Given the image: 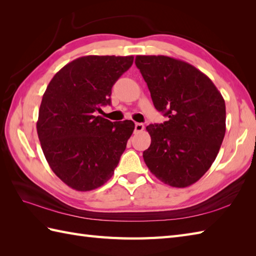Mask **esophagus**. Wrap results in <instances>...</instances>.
<instances>
[{"instance_id": "1", "label": "esophagus", "mask_w": 256, "mask_h": 256, "mask_svg": "<svg viewBox=\"0 0 256 256\" xmlns=\"http://www.w3.org/2000/svg\"><path fill=\"white\" fill-rule=\"evenodd\" d=\"M144 130V125L142 123H135V132H140Z\"/></svg>"}]
</instances>
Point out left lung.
Listing matches in <instances>:
<instances>
[{
    "instance_id": "1",
    "label": "left lung",
    "mask_w": 256,
    "mask_h": 256,
    "mask_svg": "<svg viewBox=\"0 0 256 256\" xmlns=\"http://www.w3.org/2000/svg\"><path fill=\"white\" fill-rule=\"evenodd\" d=\"M157 111L168 121L150 124L146 166L160 182L184 188L211 167L226 134V102L214 82L192 64L167 56H136Z\"/></svg>"
}]
</instances>
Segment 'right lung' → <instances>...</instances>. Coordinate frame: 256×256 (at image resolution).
Returning a JSON list of instances; mask_svg holds the SVG:
<instances>
[{
    "instance_id": "obj_1",
    "label": "right lung",
    "mask_w": 256,
    "mask_h": 256,
    "mask_svg": "<svg viewBox=\"0 0 256 256\" xmlns=\"http://www.w3.org/2000/svg\"><path fill=\"white\" fill-rule=\"evenodd\" d=\"M133 56H84L54 76L42 96L37 134L52 170L78 192L112 177L134 131V122H111L94 113L111 104L116 81Z\"/></svg>"
}]
</instances>
